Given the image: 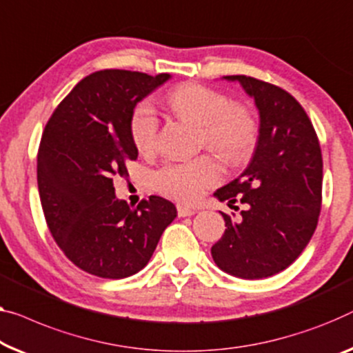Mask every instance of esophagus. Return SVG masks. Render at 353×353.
<instances>
[{
    "instance_id": "1",
    "label": "esophagus",
    "mask_w": 353,
    "mask_h": 353,
    "mask_svg": "<svg viewBox=\"0 0 353 353\" xmlns=\"http://www.w3.org/2000/svg\"><path fill=\"white\" fill-rule=\"evenodd\" d=\"M177 214H179V217H190V215L196 214V209L190 208V206H183V204H179Z\"/></svg>"
}]
</instances>
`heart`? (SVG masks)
Wrapping results in <instances>:
<instances>
[{"label": "heart", "mask_w": 353, "mask_h": 353, "mask_svg": "<svg viewBox=\"0 0 353 353\" xmlns=\"http://www.w3.org/2000/svg\"><path fill=\"white\" fill-rule=\"evenodd\" d=\"M165 106L177 117L203 126V143L228 161H241L254 150L259 126L243 106L230 104V99L214 88L183 83L163 98ZM131 136L139 154L152 155L159 147V117L149 103L136 108L131 119ZM222 179V170L209 157L168 163L155 174L160 192L181 201H194L204 188Z\"/></svg>", "instance_id": "b5f03b06"}]
</instances>
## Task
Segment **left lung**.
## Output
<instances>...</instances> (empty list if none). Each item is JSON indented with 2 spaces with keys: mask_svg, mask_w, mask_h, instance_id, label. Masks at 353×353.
<instances>
[{
  "mask_svg": "<svg viewBox=\"0 0 353 353\" xmlns=\"http://www.w3.org/2000/svg\"><path fill=\"white\" fill-rule=\"evenodd\" d=\"M238 82L259 110V138L250 163L214 196L245 204L243 219L225 220V233L210 249L220 270L239 279H265L292 265L311 241L322 206L323 161L315 130L296 99L271 83L247 76Z\"/></svg>",
  "mask_w": 353,
  "mask_h": 353,
  "instance_id": "1",
  "label": "left lung"
}]
</instances>
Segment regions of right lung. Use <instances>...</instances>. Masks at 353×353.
<instances>
[{
	"label": "right lung",
	"instance_id": "add662e5",
	"mask_svg": "<svg viewBox=\"0 0 353 353\" xmlns=\"http://www.w3.org/2000/svg\"><path fill=\"white\" fill-rule=\"evenodd\" d=\"M170 74L104 70L83 77L46 125L38 188L46 222L77 268L104 279L133 276L149 263L163 231L177 217L161 196L138 208L115 196L114 177L138 159L131 136L136 104Z\"/></svg>",
	"mask_w": 353,
	"mask_h": 353
}]
</instances>
